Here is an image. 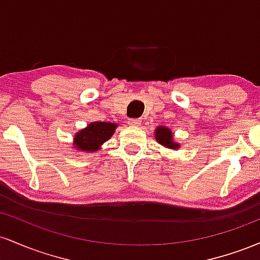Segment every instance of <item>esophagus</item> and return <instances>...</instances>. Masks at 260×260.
I'll return each mask as SVG.
<instances>
[{
    "instance_id": "1",
    "label": "esophagus",
    "mask_w": 260,
    "mask_h": 260,
    "mask_svg": "<svg viewBox=\"0 0 260 260\" xmlns=\"http://www.w3.org/2000/svg\"><path fill=\"white\" fill-rule=\"evenodd\" d=\"M127 124L131 125V126H139V125L141 124V119L131 118V119H129V121H127Z\"/></svg>"
}]
</instances>
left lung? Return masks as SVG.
<instances>
[{
    "instance_id": "1",
    "label": "left lung",
    "mask_w": 260,
    "mask_h": 260,
    "mask_svg": "<svg viewBox=\"0 0 260 260\" xmlns=\"http://www.w3.org/2000/svg\"><path fill=\"white\" fill-rule=\"evenodd\" d=\"M172 138H173V134H172L171 130L167 129V127L159 126L158 129L156 130V140L159 142V144L166 146V147H168V148L179 147V145L174 144Z\"/></svg>"
}]
</instances>
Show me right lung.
<instances>
[{
	"instance_id": "obj_1",
	"label": "right lung",
	"mask_w": 260,
	"mask_h": 260,
	"mask_svg": "<svg viewBox=\"0 0 260 260\" xmlns=\"http://www.w3.org/2000/svg\"><path fill=\"white\" fill-rule=\"evenodd\" d=\"M116 124L112 122L95 121L89 124L86 129L81 130L76 135L75 145L78 150L98 151L99 146L106 142L114 134Z\"/></svg>"
}]
</instances>
